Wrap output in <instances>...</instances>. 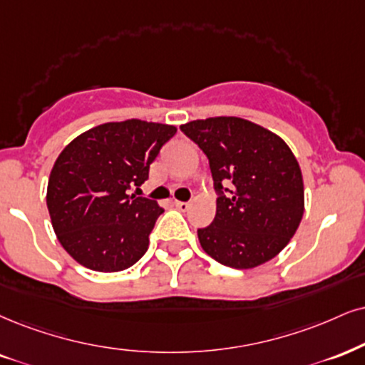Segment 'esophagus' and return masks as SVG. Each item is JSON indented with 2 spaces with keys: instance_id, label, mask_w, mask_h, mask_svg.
I'll return each mask as SVG.
<instances>
[{
  "instance_id": "34e87169",
  "label": "esophagus",
  "mask_w": 365,
  "mask_h": 365,
  "mask_svg": "<svg viewBox=\"0 0 365 365\" xmlns=\"http://www.w3.org/2000/svg\"><path fill=\"white\" fill-rule=\"evenodd\" d=\"M173 205L175 206V208H178V210H181V211H186V210H190V203H186V201H178V200H175Z\"/></svg>"
}]
</instances>
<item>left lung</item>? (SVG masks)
Wrapping results in <instances>:
<instances>
[{
    "label": "left lung",
    "mask_w": 365,
    "mask_h": 365,
    "mask_svg": "<svg viewBox=\"0 0 365 365\" xmlns=\"http://www.w3.org/2000/svg\"><path fill=\"white\" fill-rule=\"evenodd\" d=\"M208 157L217 215L197 228L206 254L233 269H252L281 252L304 208L303 175L276 133L235 116L181 125Z\"/></svg>",
    "instance_id": "1"
}]
</instances>
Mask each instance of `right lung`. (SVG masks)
Wrapping results in <instances>:
<instances>
[{
	"label": "right lung",
	"instance_id": "right-lung-1",
	"mask_svg": "<svg viewBox=\"0 0 365 365\" xmlns=\"http://www.w3.org/2000/svg\"><path fill=\"white\" fill-rule=\"evenodd\" d=\"M175 132L142 120L105 123L76 137L57 157L47 208L58 242L81 265L116 272L145 254L164 208L130 190L147 181Z\"/></svg>",
	"mask_w": 365,
	"mask_h": 365
}]
</instances>
